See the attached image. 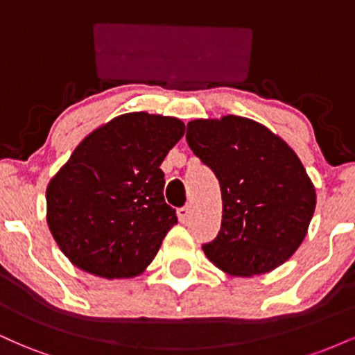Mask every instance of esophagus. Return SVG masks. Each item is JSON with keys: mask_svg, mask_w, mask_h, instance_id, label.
I'll list each match as a JSON object with an SVG mask.
<instances>
[{"mask_svg": "<svg viewBox=\"0 0 355 355\" xmlns=\"http://www.w3.org/2000/svg\"><path fill=\"white\" fill-rule=\"evenodd\" d=\"M177 215H178V220H180L182 223H189L191 218V209L190 207H182V209L177 210Z\"/></svg>", "mask_w": 355, "mask_h": 355, "instance_id": "1", "label": "esophagus"}]
</instances>
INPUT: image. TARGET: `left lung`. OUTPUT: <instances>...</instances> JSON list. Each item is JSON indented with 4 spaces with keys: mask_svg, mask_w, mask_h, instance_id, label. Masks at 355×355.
Masks as SVG:
<instances>
[{
    "mask_svg": "<svg viewBox=\"0 0 355 355\" xmlns=\"http://www.w3.org/2000/svg\"><path fill=\"white\" fill-rule=\"evenodd\" d=\"M187 141L222 191V225L202 247L207 259L235 277L287 262L307 235L317 200L294 150L266 125L235 115L189 121Z\"/></svg>",
    "mask_w": 355,
    "mask_h": 355,
    "instance_id": "1",
    "label": "left lung"
}]
</instances>
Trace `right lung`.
Masks as SVG:
<instances>
[{
	"instance_id": "obj_1",
	"label": "right lung",
	"mask_w": 355,
	"mask_h": 355,
	"mask_svg": "<svg viewBox=\"0 0 355 355\" xmlns=\"http://www.w3.org/2000/svg\"><path fill=\"white\" fill-rule=\"evenodd\" d=\"M185 133L175 116L133 112L93 130L46 187V222L68 260L103 279L152 263L177 215L160 165Z\"/></svg>"
}]
</instances>
